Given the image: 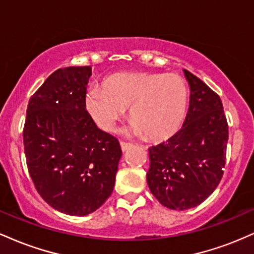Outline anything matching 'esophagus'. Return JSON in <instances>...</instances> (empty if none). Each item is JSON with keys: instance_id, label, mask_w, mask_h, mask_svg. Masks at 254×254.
<instances>
[{"instance_id": "obj_1", "label": "esophagus", "mask_w": 254, "mask_h": 254, "mask_svg": "<svg viewBox=\"0 0 254 254\" xmlns=\"http://www.w3.org/2000/svg\"><path fill=\"white\" fill-rule=\"evenodd\" d=\"M131 147H132V144L125 143V142H121V148H122V150H123V151H127V149H130Z\"/></svg>"}]
</instances>
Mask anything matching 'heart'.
Wrapping results in <instances>:
<instances>
[{
  "label": "heart",
  "mask_w": 254,
  "mask_h": 254,
  "mask_svg": "<svg viewBox=\"0 0 254 254\" xmlns=\"http://www.w3.org/2000/svg\"><path fill=\"white\" fill-rule=\"evenodd\" d=\"M86 107L103 130L112 131L129 106L132 121L127 135H147L153 141L170 138L186 117L189 92L185 81L176 74L117 72L100 87L86 93Z\"/></svg>",
  "instance_id": "1"
}]
</instances>
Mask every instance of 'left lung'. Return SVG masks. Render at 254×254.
Returning a JSON list of instances; mask_svg holds the SVG:
<instances>
[{
    "mask_svg": "<svg viewBox=\"0 0 254 254\" xmlns=\"http://www.w3.org/2000/svg\"><path fill=\"white\" fill-rule=\"evenodd\" d=\"M190 105L182 129L149 148L147 183L151 193L172 210L204 202L221 182L226 164L228 125L222 101L203 81L184 69Z\"/></svg>",
    "mask_w": 254,
    "mask_h": 254,
    "instance_id": "obj_1",
    "label": "left lung"
}]
</instances>
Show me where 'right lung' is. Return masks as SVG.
<instances>
[{"instance_id":"obj_1","label":"right lung","mask_w":254,"mask_h":254,"mask_svg":"<svg viewBox=\"0 0 254 254\" xmlns=\"http://www.w3.org/2000/svg\"><path fill=\"white\" fill-rule=\"evenodd\" d=\"M92 66L58 69L32 95L24 127L25 155L38 193L70 216H86L112 193L122 150L86 110Z\"/></svg>"}]
</instances>
